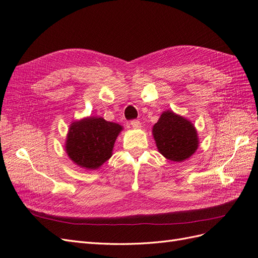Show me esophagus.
Here are the masks:
<instances>
[{"mask_svg":"<svg viewBox=\"0 0 258 258\" xmlns=\"http://www.w3.org/2000/svg\"><path fill=\"white\" fill-rule=\"evenodd\" d=\"M131 125H132V127L135 128V130L142 127V123H141L140 121H137V120H133V121H132V122H131Z\"/></svg>","mask_w":258,"mask_h":258,"instance_id":"obj_1","label":"esophagus"}]
</instances>
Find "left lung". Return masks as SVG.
<instances>
[{
	"instance_id": "1",
	"label": "left lung",
	"mask_w": 258,
	"mask_h": 258,
	"mask_svg": "<svg viewBox=\"0 0 258 258\" xmlns=\"http://www.w3.org/2000/svg\"><path fill=\"white\" fill-rule=\"evenodd\" d=\"M153 135L158 151L168 160L174 162L188 159L200 145L194 124L171 110L162 112L154 125Z\"/></svg>"
}]
</instances>
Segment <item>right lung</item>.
<instances>
[{
    "label": "right lung",
    "instance_id": "1",
    "mask_svg": "<svg viewBox=\"0 0 258 258\" xmlns=\"http://www.w3.org/2000/svg\"><path fill=\"white\" fill-rule=\"evenodd\" d=\"M123 126L101 116L73 121L65 140V151L73 163L86 170H96L112 157L116 137Z\"/></svg>",
    "mask_w": 258,
    "mask_h": 258
}]
</instances>
